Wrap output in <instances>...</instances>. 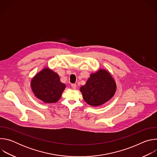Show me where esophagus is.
<instances>
[{"mask_svg":"<svg viewBox=\"0 0 157 157\" xmlns=\"http://www.w3.org/2000/svg\"><path fill=\"white\" fill-rule=\"evenodd\" d=\"M71 87L73 89H75L76 88V84H71Z\"/></svg>","mask_w":157,"mask_h":157,"instance_id":"1","label":"esophagus"}]
</instances>
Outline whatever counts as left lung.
I'll return each mask as SVG.
<instances>
[{"instance_id": "1", "label": "left lung", "mask_w": 157, "mask_h": 157, "mask_svg": "<svg viewBox=\"0 0 157 157\" xmlns=\"http://www.w3.org/2000/svg\"><path fill=\"white\" fill-rule=\"evenodd\" d=\"M80 91L86 102L92 106H99L108 101L114 95L116 84L106 70H100L91 74Z\"/></svg>"}]
</instances>
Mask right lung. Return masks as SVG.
Listing matches in <instances>:
<instances>
[{"mask_svg": "<svg viewBox=\"0 0 157 157\" xmlns=\"http://www.w3.org/2000/svg\"><path fill=\"white\" fill-rule=\"evenodd\" d=\"M65 84L60 81L57 73L44 68L35 76L31 82L35 96L45 103H54L61 98Z\"/></svg>", "mask_w": 157, "mask_h": 157, "instance_id": "1", "label": "right lung"}]
</instances>
